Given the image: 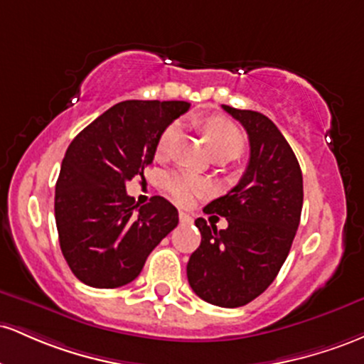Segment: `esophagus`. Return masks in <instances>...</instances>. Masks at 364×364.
Returning <instances> with one entry per match:
<instances>
[{"label": "esophagus", "instance_id": "obj_1", "mask_svg": "<svg viewBox=\"0 0 364 364\" xmlns=\"http://www.w3.org/2000/svg\"><path fill=\"white\" fill-rule=\"evenodd\" d=\"M178 220H181V223H186V225L193 223V216L186 213V211H181V213H178Z\"/></svg>", "mask_w": 364, "mask_h": 364}]
</instances>
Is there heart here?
Here are the masks:
<instances>
[{
	"mask_svg": "<svg viewBox=\"0 0 364 364\" xmlns=\"http://www.w3.org/2000/svg\"><path fill=\"white\" fill-rule=\"evenodd\" d=\"M177 136L178 124H170L158 139V154L168 153ZM204 136H206L208 148H210L213 158H222V160H234V158L240 156V153L244 151V144H246L242 132L230 120L222 117H213L206 120ZM163 189L173 201L187 204L193 201L196 196L206 193V183L201 178L189 173H168L163 178Z\"/></svg>",
	"mask_w": 364,
	"mask_h": 364,
	"instance_id": "heart-1",
	"label": "heart"
}]
</instances>
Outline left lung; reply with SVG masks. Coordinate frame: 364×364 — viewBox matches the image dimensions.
Returning a JSON list of instances; mask_svg holds the SVG:
<instances>
[{
  "label": "left lung",
  "mask_w": 364,
  "mask_h": 364,
  "mask_svg": "<svg viewBox=\"0 0 364 364\" xmlns=\"http://www.w3.org/2000/svg\"><path fill=\"white\" fill-rule=\"evenodd\" d=\"M222 108L246 129L251 154L239 183L203 210L225 216V230L196 220L201 244L187 263V279L206 303L239 308L267 291L287 259L303 210V173L270 118Z\"/></svg>",
  "instance_id": "8db88e82"
}]
</instances>
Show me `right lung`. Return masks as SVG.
I'll list each match as a JSON object with an SVG mask.
<instances>
[{"mask_svg": "<svg viewBox=\"0 0 364 364\" xmlns=\"http://www.w3.org/2000/svg\"><path fill=\"white\" fill-rule=\"evenodd\" d=\"M186 101H122L68 146L55 189L60 247L85 285L115 289L141 273L149 252L177 227L178 211L161 196L139 206L125 191L144 178L158 139L189 109Z\"/></svg>", "mask_w": 364, "mask_h": 364, "instance_id": "add662e5", "label": "right lung"}]
</instances>
